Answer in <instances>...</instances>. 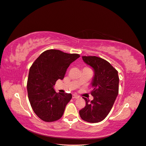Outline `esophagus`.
<instances>
[{"instance_id":"1","label":"esophagus","mask_w":146,"mask_h":146,"mask_svg":"<svg viewBox=\"0 0 146 146\" xmlns=\"http://www.w3.org/2000/svg\"><path fill=\"white\" fill-rule=\"evenodd\" d=\"M79 98V97L78 95H73V96H72V98L73 99H78Z\"/></svg>"}]
</instances>
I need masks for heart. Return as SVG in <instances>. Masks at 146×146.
<instances>
[{
  "instance_id": "b5f03b06",
  "label": "heart",
  "mask_w": 146,
  "mask_h": 146,
  "mask_svg": "<svg viewBox=\"0 0 146 146\" xmlns=\"http://www.w3.org/2000/svg\"><path fill=\"white\" fill-rule=\"evenodd\" d=\"M88 68V67H84V68Z\"/></svg>"
}]
</instances>
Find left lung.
<instances>
[{"label": "left lung", "instance_id": "left-lung-1", "mask_svg": "<svg viewBox=\"0 0 146 146\" xmlns=\"http://www.w3.org/2000/svg\"><path fill=\"white\" fill-rule=\"evenodd\" d=\"M83 60L95 71L91 101L83 98L86 106L79 110L82 119L91 123L104 120L113 106L119 92V77L117 70L106 60L95 56H82Z\"/></svg>", "mask_w": 146, "mask_h": 146}]
</instances>
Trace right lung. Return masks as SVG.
I'll return each instance as SVG.
<instances>
[{
	"label": "right lung",
	"mask_w": 146,
	"mask_h": 146,
	"mask_svg": "<svg viewBox=\"0 0 146 146\" xmlns=\"http://www.w3.org/2000/svg\"><path fill=\"white\" fill-rule=\"evenodd\" d=\"M80 57L58 50H48L37 58L30 68L27 92L35 114L45 122H53L62 116L70 101L71 93H57L53 88L56 81L63 79L70 64Z\"/></svg>",
	"instance_id": "1"
}]
</instances>
